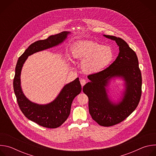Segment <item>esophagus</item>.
I'll return each mask as SVG.
<instances>
[{"mask_svg":"<svg viewBox=\"0 0 156 156\" xmlns=\"http://www.w3.org/2000/svg\"><path fill=\"white\" fill-rule=\"evenodd\" d=\"M80 83H81V86H82V87L86 83V80H84V79H81V80H80Z\"/></svg>","mask_w":156,"mask_h":156,"instance_id":"34e87169","label":"esophagus"}]
</instances>
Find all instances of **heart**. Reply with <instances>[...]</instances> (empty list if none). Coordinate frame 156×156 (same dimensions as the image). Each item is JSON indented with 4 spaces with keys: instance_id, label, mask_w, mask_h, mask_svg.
<instances>
[{
    "instance_id": "1",
    "label": "heart",
    "mask_w": 156,
    "mask_h": 156,
    "mask_svg": "<svg viewBox=\"0 0 156 156\" xmlns=\"http://www.w3.org/2000/svg\"><path fill=\"white\" fill-rule=\"evenodd\" d=\"M74 58L83 60L81 69L87 74L99 73L111 63L114 52L110 46L92 41H81L76 43L72 49Z\"/></svg>"
}]
</instances>
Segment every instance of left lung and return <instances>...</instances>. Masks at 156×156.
<instances>
[{"mask_svg":"<svg viewBox=\"0 0 156 156\" xmlns=\"http://www.w3.org/2000/svg\"><path fill=\"white\" fill-rule=\"evenodd\" d=\"M115 41L119 54L115 60L104 70L87 76L90 82L83 88L88 97V106L92 119L99 125L111 126L126 119L137 107L141 96L142 77L135 52L122 38L104 35ZM115 76L126 81V90L122 101L114 104L107 97L105 87Z\"/></svg>","mask_w":156,"mask_h":156,"instance_id":"1","label":"left lung"}]
</instances>
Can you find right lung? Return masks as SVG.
<instances>
[{"label":"right lung","instance_id":"obj_1","mask_svg":"<svg viewBox=\"0 0 156 156\" xmlns=\"http://www.w3.org/2000/svg\"><path fill=\"white\" fill-rule=\"evenodd\" d=\"M69 33L70 32L63 31L31 44L19 57L15 67L13 90L21 111L29 120L48 128H58L68 119L72 102L82 90L79 78L66 84L53 102L46 105H39L29 101L22 92L20 86L21 71L29 55L58 45L66 39Z\"/></svg>","mask_w":156,"mask_h":156}]
</instances>
